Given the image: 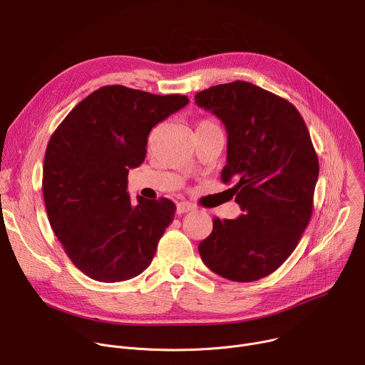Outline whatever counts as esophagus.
Here are the masks:
<instances>
[{
  "label": "esophagus",
  "mask_w": 365,
  "mask_h": 365,
  "mask_svg": "<svg viewBox=\"0 0 365 365\" xmlns=\"http://www.w3.org/2000/svg\"><path fill=\"white\" fill-rule=\"evenodd\" d=\"M195 207L191 205V203H187V201H181V203L177 205V213L178 215H182V213H187V212H192Z\"/></svg>",
  "instance_id": "obj_1"
}]
</instances>
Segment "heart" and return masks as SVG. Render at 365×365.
I'll use <instances>...</instances> for the list:
<instances>
[{"label": "heart", "mask_w": 365, "mask_h": 365, "mask_svg": "<svg viewBox=\"0 0 365 365\" xmlns=\"http://www.w3.org/2000/svg\"><path fill=\"white\" fill-rule=\"evenodd\" d=\"M206 125H213V123H212V121H207V120L206 121H201V123H200V126H206Z\"/></svg>", "instance_id": "1"}]
</instances>
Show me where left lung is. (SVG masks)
Here are the masks:
<instances>
[{
  "label": "left lung",
  "instance_id": "left-lung-1",
  "mask_svg": "<svg viewBox=\"0 0 365 365\" xmlns=\"http://www.w3.org/2000/svg\"><path fill=\"white\" fill-rule=\"evenodd\" d=\"M198 107L227 130L222 170L244 215L216 217L198 252L216 274L251 282L274 272L296 250L313 210L319 160L302 114L287 100L247 81L195 94Z\"/></svg>",
  "mask_w": 365,
  "mask_h": 365
}]
</instances>
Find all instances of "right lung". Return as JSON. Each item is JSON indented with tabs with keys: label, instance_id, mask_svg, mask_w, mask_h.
<instances>
[{
	"label": "right lung",
	"instance_id": "add662e5",
	"mask_svg": "<svg viewBox=\"0 0 365 365\" xmlns=\"http://www.w3.org/2000/svg\"><path fill=\"white\" fill-rule=\"evenodd\" d=\"M188 104L123 86L91 93L53 132L43 164L49 223L72 264L96 281L143 272L175 215L168 198L132 203L129 170L146 156L153 126Z\"/></svg>",
	"mask_w": 365,
	"mask_h": 365
}]
</instances>
